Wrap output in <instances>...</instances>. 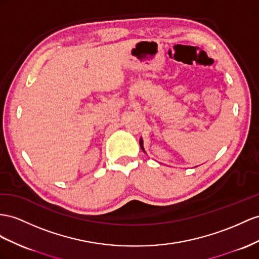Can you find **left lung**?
<instances>
[{
    "mask_svg": "<svg viewBox=\"0 0 259 259\" xmlns=\"http://www.w3.org/2000/svg\"><path fill=\"white\" fill-rule=\"evenodd\" d=\"M140 147H141V149L144 151V147H143V140H142V138H140ZM145 152V151H144Z\"/></svg>",
    "mask_w": 259,
    "mask_h": 259,
    "instance_id": "1",
    "label": "left lung"
}]
</instances>
